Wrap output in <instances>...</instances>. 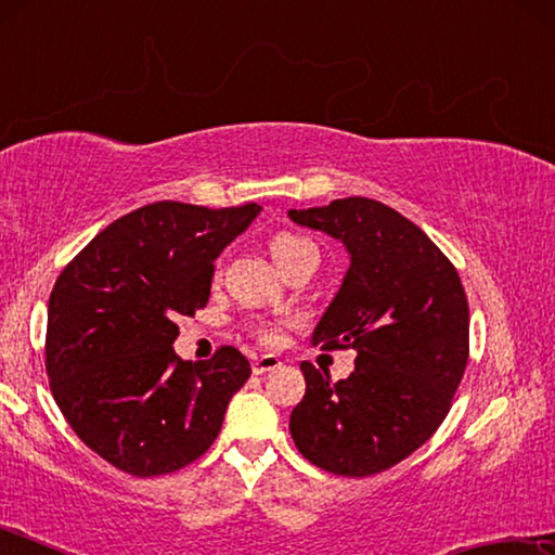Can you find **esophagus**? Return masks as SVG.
<instances>
[{
	"label": "esophagus",
	"mask_w": 555,
	"mask_h": 555,
	"mask_svg": "<svg viewBox=\"0 0 555 555\" xmlns=\"http://www.w3.org/2000/svg\"><path fill=\"white\" fill-rule=\"evenodd\" d=\"M281 362L276 354H261V357H257L255 362H251V372L255 374H267V372H271V370H276V367H281Z\"/></svg>",
	"instance_id": "esophagus-1"
}]
</instances>
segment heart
<instances>
[{"label":"heart","mask_w":555,"mask_h":555,"mask_svg":"<svg viewBox=\"0 0 555 555\" xmlns=\"http://www.w3.org/2000/svg\"><path fill=\"white\" fill-rule=\"evenodd\" d=\"M269 255L276 261L281 274H284V271L288 267H294L296 261H300L304 257H313L318 251L311 242L304 237H296V234H276V237L269 242ZM286 325H288L286 321H257L251 325V333H255L259 343L276 345L281 340V335H284Z\"/></svg>","instance_id":"obj_1"}]
</instances>
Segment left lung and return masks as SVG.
I'll return each mask as SVG.
<instances>
[{
    "label": "left lung",
    "instance_id": "8db88e82",
    "mask_svg": "<svg viewBox=\"0 0 555 555\" xmlns=\"http://www.w3.org/2000/svg\"><path fill=\"white\" fill-rule=\"evenodd\" d=\"M288 218L350 251L313 345L357 352L340 382L300 362L306 397L291 411V436L300 455L333 475L384 473L448 416L469 354L465 288L428 234L379 201L357 195Z\"/></svg>",
    "mask_w": 555,
    "mask_h": 555
}]
</instances>
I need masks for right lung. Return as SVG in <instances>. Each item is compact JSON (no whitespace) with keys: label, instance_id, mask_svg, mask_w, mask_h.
Returning a JSON list of instances; mask_svg holds the SVG:
<instances>
[{"label":"right lung","instance_id":"add662e5","mask_svg":"<svg viewBox=\"0 0 555 555\" xmlns=\"http://www.w3.org/2000/svg\"><path fill=\"white\" fill-rule=\"evenodd\" d=\"M259 210L144 205L102 230L55 279L46 331L53 399L82 443L121 473L156 477L198 460L249 379L234 347L183 362L173 340L176 318L205 308L215 259Z\"/></svg>","mask_w":555,"mask_h":555}]
</instances>
